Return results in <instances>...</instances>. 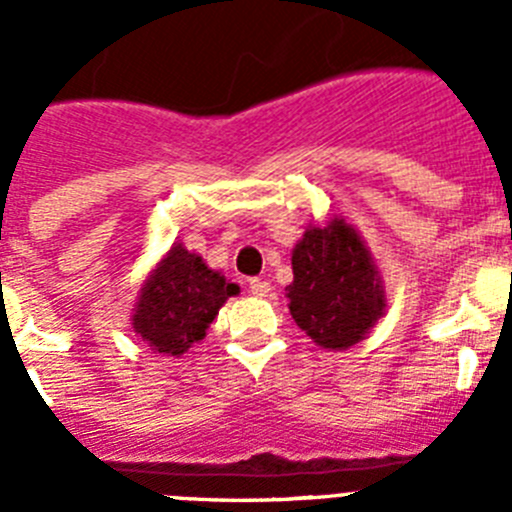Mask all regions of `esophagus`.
Returning a JSON list of instances; mask_svg holds the SVG:
<instances>
[{"label": "esophagus", "mask_w": 512, "mask_h": 512, "mask_svg": "<svg viewBox=\"0 0 512 512\" xmlns=\"http://www.w3.org/2000/svg\"><path fill=\"white\" fill-rule=\"evenodd\" d=\"M248 289H251V295L256 297H269L271 284L266 282V279H251V282H248Z\"/></svg>", "instance_id": "esophagus-1"}]
</instances>
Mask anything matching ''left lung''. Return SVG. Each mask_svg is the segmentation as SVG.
<instances>
[{
    "label": "left lung",
    "mask_w": 512,
    "mask_h": 512,
    "mask_svg": "<svg viewBox=\"0 0 512 512\" xmlns=\"http://www.w3.org/2000/svg\"><path fill=\"white\" fill-rule=\"evenodd\" d=\"M289 312L318 346L343 351L384 315V287L354 225L333 217L310 225L292 251Z\"/></svg>",
    "instance_id": "1"
}]
</instances>
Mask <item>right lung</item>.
I'll return each mask as SVG.
<instances>
[{"label": "right lung", "instance_id": "right-lung-1", "mask_svg": "<svg viewBox=\"0 0 512 512\" xmlns=\"http://www.w3.org/2000/svg\"><path fill=\"white\" fill-rule=\"evenodd\" d=\"M241 287L212 271L202 256L174 243L140 287L133 310V330L153 354L182 356L202 341L225 305Z\"/></svg>", "mask_w": 512, "mask_h": 512}]
</instances>
